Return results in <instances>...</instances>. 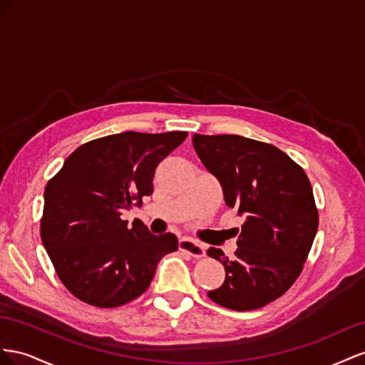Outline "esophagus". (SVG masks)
<instances>
[{
  "label": "esophagus",
  "instance_id": "obj_1",
  "mask_svg": "<svg viewBox=\"0 0 365 365\" xmlns=\"http://www.w3.org/2000/svg\"><path fill=\"white\" fill-rule=\"evenodd\" d=\"M179 249L182 252L190 254L194 258L205 257V246L191 240V238H182V240L179 242Z\"/></svg>",
  "mask_w": 365,
  "mask_h": 365
}]
</instances>
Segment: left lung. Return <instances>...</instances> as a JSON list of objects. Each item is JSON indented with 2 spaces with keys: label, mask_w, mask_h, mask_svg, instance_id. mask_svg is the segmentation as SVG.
Instances as JSON below:
<instances>
[{
  "label": "left lung",
  "mask_w": 365,
  "mask_h": 365,
  "mask_svg": "<svg viewBox=\"0 0 365 365\" xmlns=\"http://www.w3.org/2000/svg\"><path fill=\"white\" fill-rule=\"evenodd\" d=\"M192 143L222 183L226 205L246 215L232 262L220 249H207L226 270L225 283L207 297L237 312L272 303L299 277L318 231L309 177L270 143L237 134H194Z\"/></svg>",
  "instance_id": "obj_1"
}]
</instances>
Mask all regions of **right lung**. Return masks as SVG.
I'll list each match as a JSON object with an SVG mask.
<instances>
[{
	"mask_svg": "<svg viewBox=\"0 0 365 365\" xmlns=\"http://www.w3.org/2000/svg\"><path fill=\"white\" fill-rule=\"evenodd\" d=\"M186 131H125L81 145L47 182L41 240L62 284L102 309L140 297L155 267L177 251L171 232L154 235L123 211L153 194L158 165L186 139Z\"/></svg>",
	"mask_w": 365,
	"mask_h": 365,
	"instance_id": "right-lung-1",
	"label": "right lung"
}]
</instances>
